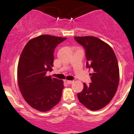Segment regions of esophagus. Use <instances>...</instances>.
Listing matches in <instances>:
<instances>
[{
    "label": "esophagus",
    "mask_w": 134,
    "mask_h": 134,
    "mask_svg": "<svg viewBox=\"0 0 134 134\" xmlns=\"http://www.w3.org/2000/svg\"><path fill=\"white\" fill-rule=\"evenodd\" d=\"M65 82H66V83H67V84H71L73 82V81H66Z\"/></svg>",
    "instance_id": "obj_1"
}]
</instances>
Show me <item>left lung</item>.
<instances>
[{"mask_svg": "<svg viewBox=\"0 0 134 134\" xmlns=\"http://www.w3.org/2000/svg\"><path fill=\"white\" fill-rule=\"evenodd\" d=\"M85 49L86 67L91 82L84 83V89L77 93L78 99L93 111L107 106L115 96L119 83V67L116 55L109 44L94 36L74 37Z\"/></svg>", "mask_w": 134, "mask_h": 134, "instance_id": "obj_1", "label": "left lung"}]
</instances>
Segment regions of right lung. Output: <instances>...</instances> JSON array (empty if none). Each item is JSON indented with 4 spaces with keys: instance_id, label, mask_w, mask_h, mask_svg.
<instances>
[{
    "instance_id": "right-lung-1",
    "label": "right lung",
    "mask_w": 134,
    "mask_h": 134,
    "mask_svg": "<svg viewBox=\"0 0 134 134\" xmlns=\"http://www.w3.org/2000/svg\"><path fill=\"white\" fill-rule=\"evenodd\" d=\"M65 40L41 35L29 41L20 56L18 66L20 91L27 103L38 111H48L61 99L63 81L52 79L47 72L53 70L55 48Z\"/></svg>"
}]
</instances>
